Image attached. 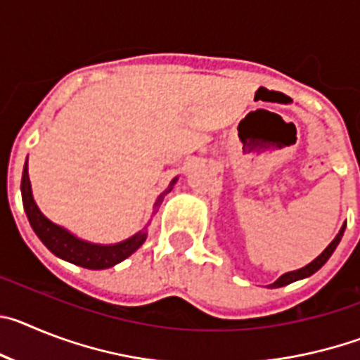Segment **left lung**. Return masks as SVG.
Instances as JSON below:
<instances>
[{
	"label": "left lung",
	"mask_w": 360,
	"mask_h": 360,
	"mask_svg": "<svg viewBox=\"0 0 360 360\" xmlns=\"http://www.w3.org/2000/svg\"><path fill=\"white\" fill-rule=\"evenodd\" d=\"M345 229H346V225H342L341 231H339V234H337V236L333 238L332 243H330L328 247H326V249H324L323 252H321V256H317L316 259H314V262L308 263V265L303 266V269H299V270H294V272H287V274H283L281 278H279L278 281L272 283L270 287H272V288L285 287V285H290V283L299 281V279H304V278H308V276L316 274L317 270H319L321 266L324 265V263L328 262V257L332 256L333 250L337 249V245H339V241H341L342 234H345Z\"/></svg>",
	"instance_id": "1"
}]
</instances>
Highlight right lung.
Returning <instances> with one entry per match:
<instances>
[{
  "instance_id": "1",
  "label": "right lung",
  "mask_w": 360,
  "mask_h": 360,
  "mask_svg": "<svg viewBox=\"0 0 360 360\" xmlns=\"http://www.w3.org/2000/svg\"><path fill=\"white\" fill-rule=\"evenodd\" d=\"M176 180L178 178H174L173 182L169 184V189L164 191V193L158 196V200L155 202V209L160 207L162 200H164V196L173 189ZM21 196H23V207L25 212H27V218L28 221H30L34 232L37 234V238L46 245V249H49L50 252H53L57 257L65 259V262L73 263V265L84 266V269L91 270L110 269V266L117 265V263L124 262L128 256H131V254L144 243L146 238H148V232L141 231L136 232L135 236L128 238V240H124L115 245H97L90 243V241L79 240L77 236H73L72 232H68L66 229L59 227V225H56L53 221H50V219L39 211V207H37L36 202H34V196H32L27 164H25L23 180H21Z\"/></svg>"
}]
</instances>
